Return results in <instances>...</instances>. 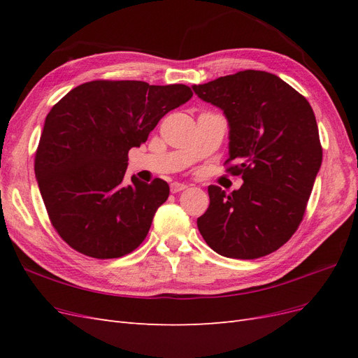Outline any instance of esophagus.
I'll use <instances>...</instances> for the list:
<instances>
[{"label": "esophagus", "mask_w": 358, "mask_h": 358, "mask_svg": "<svg viewBox=\"0 0 358 358\" xmlns=\"http://www.w3.org/2000/svg\"><path fill=\"white\" fill-rule=\"evenodd\" d=\"M188 187L185 185V183H180V182H173L171 185H170V189H171V192H180V191H183V189H187Z\"/></svg>", "instance_id": "34e87169"}]
</instances>
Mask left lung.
Masks as SVG:
<instances>
[{
	"label": "left lung",
	"mask_w": 358,
	"mask_h": 358,
	"mask_svg": "<svg viewBox=\"0 0 358 358\" xmlns=\"http://www.w3.org/2000/svg\"><path fill=\"white\" fill-rule=\"evenodd\" d=\"M199 99L229 122L230 167L239 189L208 188L210 204L199 231L222 257L254 259L272 254L303 220L322 161L315 115L305 96L278 76L245 70L203 85Z\"/></svg>",
	"instance_id": "8db88e82"
}]
</instances>
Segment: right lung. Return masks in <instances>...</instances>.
<instances>
[{
	"mask_svg": "<svg viewBox=\"0 0 358 358\" xmlns=\"http://www.w3.org/2000/svg\"><path fill=\"white\" fill-rule=\"evenodd\" d=\"M192 96L187 85L94 80L52 107L36 154V179L52 225L76 251L117 258L145 241L169 183L125 182L128 150Z\"/></svg>",
	"mask_w": 358,
	"mask_h": 358,
	"instance_id": "right-lung-1",
	"label": "right lung"
}]
</instances>
